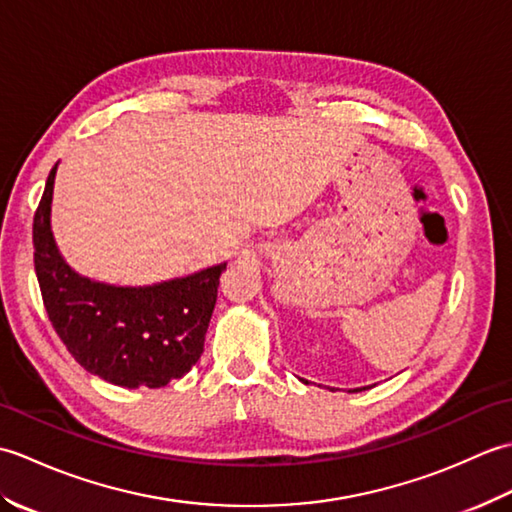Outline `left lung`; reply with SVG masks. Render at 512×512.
Segmentation results:
<instances>
[{"label": "left lung", "instance_id": "1", "mask_svg": "<svg viewBox=\"0 0 512 512\" xmlns=\"http://www.w3.org/2000/svg\"><path fill=\"white\" fill-rule=\"evenodd\" d=\"M350 391H363V389H350Z\"/></svg>", "mask_w": 512, "mask_h": 512}]
</instances>
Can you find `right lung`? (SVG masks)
<instances>
[{
    "label": "right lung",
    "mask_w": 512,
    "mask_h": 512,
    "mask_svg": "<svg viewBox=\"0 0 512 512\" xmlns=\"http://www.w3.org/2000/svg\"><path fill=\"white\" fill-rule=\"evenodd\" d=\"M52 167L32 224L35 273L54 332L74 361L118 387H165L204 352L226 264L151 286H112L76 273L52 235Z\"/></svg>",
    "instance_id": "add662e5"
}]
</instances>
